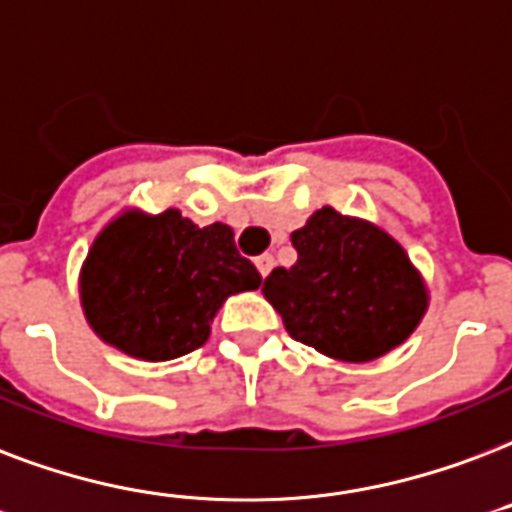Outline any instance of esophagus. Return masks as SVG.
Wrapping results in <instances>:
<instances>
[{
  "instance_id": "esophagus-1",
  "label": "esophagus",
  "mask_w": 512,
  "mask_h": 512,
  "mask_svg": "<svg viewBox=\"0 0 512 512\" xmlns=\"http://www.w3.org/2000/svg\"><path fill=\"white\" fill-rule=\"evenodd\" d=\"M255 265H257V271H260V276H268V273H271V268H273V255H260L255 260Z\"/></svg>"
}]
</instances>
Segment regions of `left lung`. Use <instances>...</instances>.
<instances>
[{
    "mask_svg": "<svg viewBox=\"0 0 512 512\" xmlns=\"http://www.w3.org/2000/svg\"><path fill=\"white\" fill-rule=\"evenodd\" d=\"M298 260L273 268L263 292L295 341L346 362L376 360L403 343L427 290L384 230L322 206L292 233Z\"/></svg>",
    "mask_w": 512,
    "mask_h": 512,
    "instance_id": "1",
    "label": "left lung"
}]
</instances>
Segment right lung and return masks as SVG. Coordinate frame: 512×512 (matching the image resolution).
Wrapping results in <instances>:
<instances>
[{
	"instance_id": "1",
	"label": "right lung",
	"mask_w": 512,
	"mask_h": 512,
	"mask_svg": "<svg viewBox=\"0 0 512 512\" xmlns=\"http://www.w3.org/2000/svg\"><path fill=\"white\" fill-rule=\"evenodd\" d=\"M260 282L228 225L198 228L166 209L158 217H117L93 241L80 292L85 317L104 341L161 362L204 346L222 300Z\"/></svg>"
}]
</instances>
